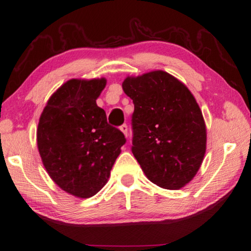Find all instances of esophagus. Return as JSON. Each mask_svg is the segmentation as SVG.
Returning a JSON list of instances; mask_svg holds the SVG:
<instances>
[{
    "label": "esophagus",
    "instance_id": "esophagus-1",
    "mask_svg": "<svg viewBox=\"0 0 251 251\" xmlns=\"http://www.w3.org/2000/svg\"><path fill=\"white\" fill-rule=\"evenodd\" d=\"M120 130L122 131L123 134L126 135V138H128V137H129V132H128V126H126V125H122V126H120Z\"/></svg>",
    "mask_w": 251,
    "mask_h": 251
}]
</instances>
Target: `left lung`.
Segmentation results:
<instances>
[{"label":"left lung","instance_id":"left-lung-1","mask_svg":"<svg viewBox=\"0 0 251 251\" xmlns=\"http://www.w3.org/2000/svg\"><path fill=\"white\" fill-rule=\"evenodd\" d=\"M122 89L134 104L132 153L142 171L159 187L181 189L197 175L207 147L194 94L161 70L126 76Z\"/></svg>","mask_w":251,"mask_h":251}]
</instances>
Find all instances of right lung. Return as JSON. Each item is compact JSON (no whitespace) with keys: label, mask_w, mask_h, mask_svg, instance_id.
Here are the masks:
<instances>
[{"label":"right lung","mask_w":251,"mask_h":251,"mask_svg":"<svg viewBox=\"0 0 251 251\" xmlns=\"http://www.w3.org/2000/svg\"><path fill=\"white\" fill-rule=\"evenodd\" d=\"M106 80L71 79L48 100L36 142L45 170L62 190L90 198L108 182L126 138L106 121L97 99Z\"/></svg>","instance_id":"right-lung-1"}]
</instances>
